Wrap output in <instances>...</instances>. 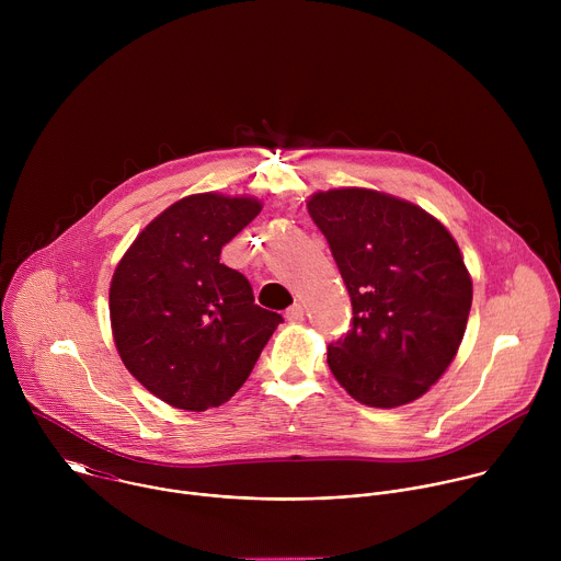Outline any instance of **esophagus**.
<instances>
[{"instance_id": "1", "label": "esophagus", "mask_w": 561, "mask_h": 561, "mask_svg": "<svg viewBox=\"0 0 561 561\" xmlns=\"http://www.w3.org/2000/svg\"><path fill=\"white\" fill-rule=\"evenodd\" d=\"M286 319H288V322H301V319H304V306L301 304H293L286 310Z\"/></svg>"}]
</instances>
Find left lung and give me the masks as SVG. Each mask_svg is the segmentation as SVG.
Instances as JSON below:
<instances>
[{
    "mask_svg": "<svg viewBox=\"0 0 561 561\" xmlns=\"http://www.w3.org/2000/svg\"><path fill=\"white\" fill-rule=\"evenodd\" d=\"M306 206L353 304V329L329 346L335 379L370 409L415 402L463 340L472 282L457 242L417 204L370 188L319 191Z\"/></svg>",
    "mask_w": 561,
    "mask_h": 561,
    "instance_id": "8db88e82",
    "label": "left lung"
}]
</instances>
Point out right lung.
<instances>
[{
	"instance_id": "add662e5",
	"label": "right lung",
	"mask_w": 561,
	"mask_h": 561,
	"mask_svg": "<svg viewBox=\"0 0 561 561\" xmlns=\"http://www.w3.org/2000/svg\"><path fill=\"white\" fill-rule=\"evenodd\" d=\"M262 210L255 197L188 195L159 213L119 260L111 329L128 373L162 402L202 413L249 379L284 322L251 282L219 264L221 247Z\"/></svg>"
}]
</instances>
